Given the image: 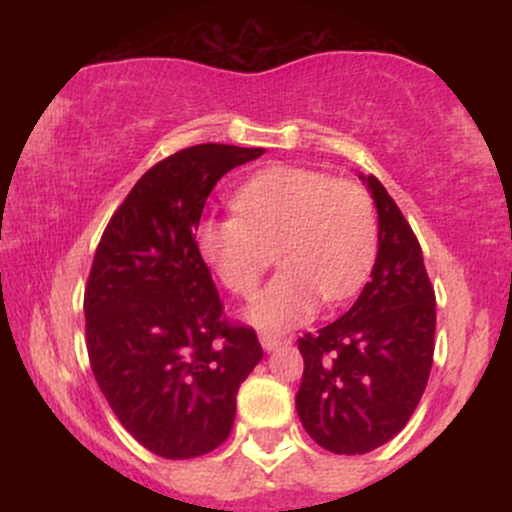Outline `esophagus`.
<instances>
[{
  "mask_svg": "<svg viewBox=\"0 0 512 512\" xmlns=\"http://www.w3.org/2000/svg\"><path fill=\"white\" fill-rule=\"evenodd\" d=\"M260 344H262V349L269 354V351H276L284 342H281V339L276 337V334H272V332H262L260 334Z\"/></svg>",
  "mask_w": 512,
  "mask_h": 512,
  "instance_id": "obj_1",
  "label": "esophagus"
}]
</instances>
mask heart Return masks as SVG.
<instances>
[{"mask_svg": "<svg viewBox=\"0 0 512 512\" xmlns=\"http://www.w3.org/2000/svg\"><path fill=\"white\" fill-rule=\"evenodd\" d=\"M233 207L238 216L199 223L197 250L236 296L257 289L274 252L281 272L248 308L250 322L262 330H291L315 315L320 298L342 303L368 279L378 221L356 182L272 166L240 185Z\"/></svg>", "mask_w": 512, "mask_h": 512, "instance_id": "heart-1", "label": "heart"}]
</instances>
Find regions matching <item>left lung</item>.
<instances>
[{"label":"left lung","mask_w":512,"mask_h":512,"mask_svg":"<svg viewBox=\"0 0 512 512\" xmlns=\"http://www.w3.org/2000/svg\"><path fill=\"white\" fill-rule=\"evenodd\" d=\"M378 257L361 296L332 325L298 339L296 395L308 436L337 455H366L407 426L433 366L436 293L414 231L373 175Z\"/></svg>","instance_id":"1"}]
</instances>
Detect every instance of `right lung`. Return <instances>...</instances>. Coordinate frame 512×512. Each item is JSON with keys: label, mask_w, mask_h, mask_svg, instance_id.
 I'll return each mask as SVG.
<instances>
[{"label": "right lung", "mask_w": 512, "mask_h": 512, "mask_svg": "<svg viewBox=\"0 0 512 512\" xmlns=\"http://www.w3.org/2000/svg\"><path fill=\"white\" fill-rule=\"evenodd\" d=\"M264 149L197 144L146 170L105 228L84 315L93 375L127 433L166 460L228 438L238 387L260 363L250 327L223 317L195 231L228 170Z\"/></svg>", "instance_id": "obj_1"}]
</instances>
